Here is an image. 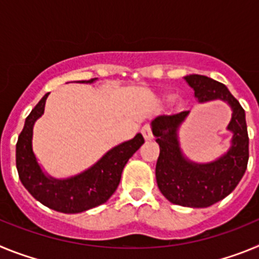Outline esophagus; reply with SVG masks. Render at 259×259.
Returning a JSON list of instances; mask_svg holds the SVG:
<instances>
[{"instance_id": "34e87169", "label": "esophagus", "mask_w": 259, "mask_h": 259, "mask_svg": "<svg viewBox=\"0 0 259 259\" xmlns=\"http://www.w3.org/2000/svg\"><path fill=\"white\" fill-rule=\"evenodd\" d=\"M141 134H143L144 139L145 140H152L153 139V132H152V127L149 124H145L141 130Z\"/></svg>"}]
</instances>
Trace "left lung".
Here are the masks:
<instances>
[{
	"label": "left lung",
	"instance_id": "8db88e82",
	"mask_svg": "<svg viewBox=\"0 0 259 259\" xmlns=\"http://www.w3.org/2000/svg\"><path fill=\"white\" fill-rule=\"evenodd\" d=\"M185 81L194 89L198 102L223 100L232 107L228 130L233 132L232 146L226 155L209 164L187 161L180 152L176 131L188 115H161L153 120V135L159 144L155 178L159 191L170 202L180 206L207 207L223 200L244 176L249 159V136L245 111L224 84L203 75H188Z\"/></svg>",
	"mask_w": 259,
	"mask_h": 259
}]
</instances>
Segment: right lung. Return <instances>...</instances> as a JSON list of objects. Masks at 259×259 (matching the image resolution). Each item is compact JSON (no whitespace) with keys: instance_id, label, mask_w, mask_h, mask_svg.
Segmentation results:
<instances>
[{"instance_id":"add662e5","label":"right lung","mask_w":259,"mask_h":259,"mask_svg":"<svg viewBox=\"0 0 259 259\" xmlns=\"http://www.w3.org/2000/svg\"><path fill=\"white\" fill-rule=\"evenodd\" d=\"M95 79L83 80L92 83ZM49 93L41 98L26 119L17 143V170L24 188L37 201L56 211L75 214L106 202L118 188L128 159L144 144L137 134L132 140L115 146L85 172L67 180H54L42 174L32 152V130L36 119L44 113Z\"/></svg>"}]
</instances>
